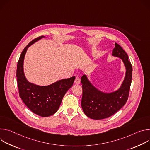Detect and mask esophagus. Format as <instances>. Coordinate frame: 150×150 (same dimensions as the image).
<instances>
[{"label": "esophagus", "mask_w": 150, "mask_h": 150, "mask_svg": "<svg viewBox=\"0 0 150 150\" xmlns=\"http://www.w3.org/2000/svg\"><path fill=\"white\" fill-rule=\"evenodd\" d=\"M80 82H81V80H80L79 78V77H76L75 79V81H74V83L75 84H79L80 83Z\"/></svg>", "instance_id": "34e87169"}]
</instances>
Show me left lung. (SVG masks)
Listing matches in <instances>:
<instances>
[{
	"mask_svg": "<svg viewBox=\"0 0 150 150\" xmlns=\"http://www.w3.org/2000/svg\"><path fill=\"white\" fill-rule=\"evenodd\" d=\"M113 56L120 58L126 67V74L120 87L114 92L104 93L90 82L87 76L81 77L82 97L81 106L88 117L100 120L108 118L118 112L125 104L129 96L132 77V67L125 50L116 42Z\"/></svg>",
	"mask_w": 150,
	"mask_h": 150,
	"instance_id": "8db88e82",
	"label": "left lung"
}]
</instances>
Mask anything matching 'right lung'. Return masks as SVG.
Returning a JSON list of instances; mask_svg holds the SVG:
<instances>
[{
  "instance_id": "1",
  "label": "right lung",
  "mask_w": 150,
  "mask_h": 150,
  "mask_svg": "<svg viewBox=\"0 0 150 150\" xmlns=\"http://www.w3.org/2000/svg\"><path fill=\"white\" fill-rule=\"evenodd\" d=\"M42 37L45 36L35 38L24 49L17 64L16 77L19 97L27 108L38 116L48 117L58 110L63 96L72 86L75 76L59 80L47 86H40L28 81L23 68L24 57L27 49Z\"/></svg>"
}]
</instances>
